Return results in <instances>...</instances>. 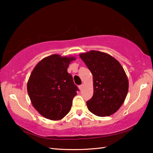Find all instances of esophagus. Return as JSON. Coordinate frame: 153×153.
<instances>
[{
    "instance_id": "esophagus-1",
    "label": "esophagus",
    "mask_w": 153,
    "mask_h": 153,
    "mask_svg": "<svg viewBox=\"0 0 153 153\" xmlns=\"http://www.w3.org/2000/svg\"><path fill=\"white\" fill-rule=\"evenodd\" d=\"M78 87H79V89L80 90H82L83 89V87H84V85H83V84L79 85V86Z\"/></svg>"
}]
</instances>
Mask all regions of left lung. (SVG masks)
<instances>
[{"label": "left lung", "instance_id": "left-lung-1", "mask_svg": "<svg viewBox=\"0 0 153 153\" xmlns=\"http://www.w3.org/2000/svg\"><path fill=\"white\" fill-rule=\"evenodd\" d=\"M93 76L94 94L86 102L90 112L100 117L115 113L128 92V77L117 60L108 54L90 51L79 55Z\"/></svg>", "mask_w": 153, "mask_h": 153}]
</instances>
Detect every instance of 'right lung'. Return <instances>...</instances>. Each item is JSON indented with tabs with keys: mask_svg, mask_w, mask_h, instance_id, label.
I'll return each instance as SVG.
<instances>
[{
	"mask_svg": "<svg viewBox=\"0 0 153 153\" xmlns=\"http://www.w3.org/2000/svg\"><path fill=\"white\" fill-rule=\"evenodd\" d=\"M73 56L52 55L36 65L27 84L33 107L51 120H60L71 110L73 98L79 89L67 72Z\"/></svg>",
	"mask_w": 153,
	"mask_h": 153,
	"instance_id": "add662e5",
	"label": "right lung"
}]
</instances>
